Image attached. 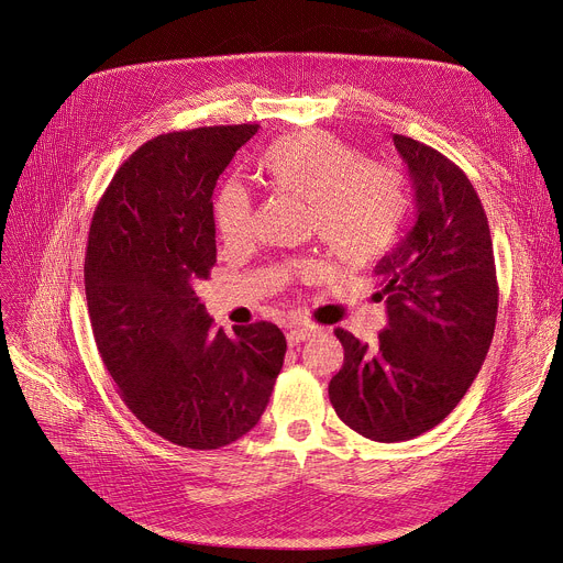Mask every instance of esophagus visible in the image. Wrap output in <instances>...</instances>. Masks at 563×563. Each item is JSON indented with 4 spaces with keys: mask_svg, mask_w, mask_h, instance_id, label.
<instances>
[{
    "mask_svg": "<svg viewBox=\"0 0 563 563\" xmlns=\"http://www.w3.org/2000/svg\"><path fill=\"white\" fill-rule=\"evenodd\" d=\"M312 334H314V330L308 328V325H294V328L287 330V343H289V345H298L300 341L310 339Z\"/></svg>",
    "mask_w": 563,
    "mask_h": 563,
    "instance_id": "1",
    "label": "esophagus"
}]
</instances>
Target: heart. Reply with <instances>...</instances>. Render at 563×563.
I'll use <instances>...</instances> for the list:
<instances>
[{"mask_svg": "<svg viewBox=\"0 0 563 563\" xmlns=\"http://www.w3.org/2000/svg\"><path fill=\"white\" fill-rule=\"evenodd\" d=\"M258 170L287 195L310 201V227L334 258L360 267L377 261L397 240L408 192L404 177L323 130L291 132L263 150ZM251 195L229 181L216 199V227L224 242H240L251 229Z\"/></svg>", "mask_w": 563, "mask_h": 563, "instance_id": "b5f03b06", "label": "heart"}]
</instances>
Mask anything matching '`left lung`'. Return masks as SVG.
I'll return each instance as SVG.
<instances>
[{"label":"left lung","mask_w":563,"mask_h":563,"mask_svg":"<svg viewBox=\"0 0 563 563\" xmlns=\"http://www.w3.org/2000/svg\"><path fill=\"white\" fill-rule=\"evenodd\" d=\"M418 220L375 267L388 325L368 345L336 328L343 366L328 393L336 416L375 442L438 427L476 379L498 312L487 216L467 175L435 147L393 134Z\"/></svg>","instance_id":"obj_1"}]
</instances>
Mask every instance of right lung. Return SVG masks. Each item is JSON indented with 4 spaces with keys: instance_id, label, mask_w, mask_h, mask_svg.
<instances>
[{
    "instance_id": "right-lung-1",
    "label": "right lung",
    "mask_w": 563,
    "mask_h": 563,
    "mask_svg": "<svg viewBox=\"0 0 563 563\" xmlns=\"http://www.w3.org/2000/svg\"><path fill=\"white\" fill-rule=\"evenodd\" d=\"M258 125L170 132L117 170L91 218L85 294L100 360L134 418L188 449L258 424L283 368L278 325L213 328L195 294L218 261L213 188Z\"/></svg>"
}]
</instances>
